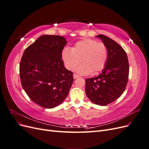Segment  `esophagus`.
Segmentation results:
<instances>
[{
	"label": "esophagus",
	"instance_id": "obj_1",
	"mask_svg": "<svg viewBox=\"0 0 149 149\" xmlns=\"http://www.w3.org/2000/svg\"><path fill=\"white\" fill-rule=\"evenodd\" d=\"M78 77H79V75L76 74H75V73L73 74V78H74V79H76V78H78Z\"/></svg>",
	"mask_w": 149,
	"mask_h": 149
}]
</instances>
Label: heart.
<instances>
[{"instance_id": "heart-1", "label": "heart", "mask_w": 149, "mask_h": 149, "mask_svg": "<svg viewBox=\"0 0 149 149\" xmlns=\"http://www.w3.org/2000/svg\"><path fill=\"white\" fill-rule=\"evenodd\" d=\"M107 58V46L93 39L81 40L76 43L72 49L66 48L62 52L63 61L68 70L73 71L81 61L83 62L76 70L81 74L101 71L106 66Z\"/></svg>"}]
</instances>
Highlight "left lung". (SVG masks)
I'll use <instances>...</instances> for the list:
<instances>
[{
  "label": "left lung",
  "mask_w": 149,
  "mask_h": 149,
  "mask_svg": "<svg viewBox=\"0 0 149 149\" xmlns=\"http://www.w3.org/2000/svg\"><path fill=\"white\" fill-rule=\"evenodd\" d=\"M107 46L108 58L104 68L97 76L86 79L85 92L93 102L106 106L123 94L127 86L129 66L127 54L114 40L98 35Z\"/></svg>",
  "instance_id": "8db88e82"
}]
</instances>
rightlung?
Listing matches in <instances>:
<instances>
[{"instance_id": "add662e5", "label": "right lung", "mask_w": 149, "mask_h": 149, "mask_svg": "<svg viewBox=\"0 0 149 149\" xmlns=\"http://www.w3.org/2000/svg\"><path fill=\"white\" fill-rule=\"evenodd\" d=\"M67 42L59 35H43L24 51L20 63L22 88L30 100L47 109L63 101L73 82L65 68L62 51Z\"/></svg>"}]
</instances>
